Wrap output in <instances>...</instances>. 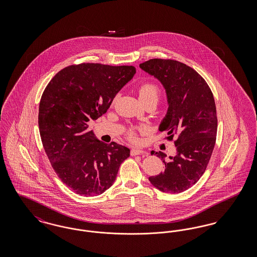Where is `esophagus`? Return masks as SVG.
Masks as SVG:
<instances>
[{
	"instance_id": "esophagus-1",
	"label": "esophagus",
	"mask_w": 257,
	"mask_h": 257,
	"mask_svg": "<svg viewBox=\"0 0 257 257\" xmlns=\"http://www.w3.org/2000/svg\"><path fill=\"white\" fill-rule=\"evenodd\" d=\"M144 153H145V151H144V150H142V149H138V148H134V149H132V150H131V155H132V156L142 155V154H144Z\"/></svg>"
}]
</instances>
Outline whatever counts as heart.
<instances>
[{"label": "heart", "instance_id": "b5f03b06", "mask_svg": "<svg viewBox=\"0 0 257 257\" xmlns=\"http://www.w3.org/2000/svg\"><path fill=\"white\" fill-rule=\"evenodd\" d=\"M159 97V89L158 87L151 84V83H146L140 88V99L142 101H147L149 99H156L158 100ZM131 137L135 139L133 132H131Z\"/></svg>", "mask_w": 257, "mask_h": 257}]
</instances>
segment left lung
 <instances>
[{"label": "left lung", "instance_id": "1", "mask_svg": "<svg viewBox=\"0 0 257 257\" xmlns=\"http://www.w3.org/2000/svg\"><path fill=\"white\" fill-rule=\"evenodd\" d=\"M141 69L164 86L168 110L159 131H167L176 147L175 155L151 151L165 164V171L149 177L156 189L179 194L198 181L206 170L216 143L217 111L213 93L204 79L190 66L172 60L153 59L140 64Z\"/></svg>", "mask_w": 257, "mask_h": 257}]
</instances>
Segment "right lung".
<instances>
[{
    "instance_id": "obj_1",
    "label": "right lung",
    "mask_w": 257,
    "mask_h": 257,
    "mask_svg": "<svg viewBox=\"0 0 257 257\" xmlns=\"http://www.w3.org/2000/svg\"><path fill=\"white\" fill-rule=\"evenodd\" d=\"M135 73L134 66L127 65H70L54 76L41 96L38 127L42 145L61 181L80 196L103 194L130 156L128 147L99 141L88 130V122L107 111Z\"/></svg>"
}]
</instances>
